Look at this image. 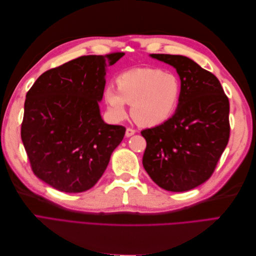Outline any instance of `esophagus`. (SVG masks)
<instances>
[{
  "label": "esophagus",
  "mask_w": 256,
  "mask_h": 256,
  "mask_svg": "<svg viewBox=\"0 0 256 256\" xmlns=\"http://www.w3.org/2000/svg\"><path fill=\"white\" fill-rule=\"evenodd\" d=\"M134 134H136V129H134V128H127L126 129V136L127 138L134 136Z\"/></svg>",
  "instance_id": "esophagus-1"
}]
</instances>
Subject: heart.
Returning <instances> with one entry per match:
<instances>
[{
	"label": "heart",
	"mask_w": 256,
	"mask_h": 256,
	"mask_svg": "<svg viewBox=\"0 0 256 256\" xmlns=\"http://www.w3.org/2000/svg\"><path fill=\"white\" fill-rule=\"evenodd\" d=\"M116 89L108 85L104 99L111 115L122 120L131 104V116L145 127L158 126L168 120L180 102L182 82L173 72L159 68H134L115 79Z\"/></svg>",
	"instance_id": "b5f03b06"
}]
</instances>
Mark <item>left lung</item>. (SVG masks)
<instances>
[{"instance_id":"1","label":"left lung","mask_w":256,"mask_h":256,"mask_svg":"<svg viewBox=\"0 0 256 256\" xmlns=\"http://www.w3.org/2000/svg\"><path fill=\"white\" fill-rule=\"evenodd\" d=\"M150 56L176 69L182 90L172 118L141 131L146 140L143 166L162 189L188 191L212 175L228 143V98L218 78L189 58Z\"/></svg>"}]
</instances>
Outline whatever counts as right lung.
<instances>
[{
	"label": "right lung",
	"mask_w": 256,
	"mask_h": 256,
	"mask_svg": "<svg viewBox=\"0 0 256 256\" xmlns=\"http://www.w3.org/2000/svg\"><path fill=\"white\" fill-rule=\"evenodd\" d=\"M124 54L69 60L44 72L26 92L21 138L33 173L54 189L94 187L125 136V127L102 120L98 104L106 67Z\"/></svg>",
	"instance_id": "add662e5"
}]
</instances>
